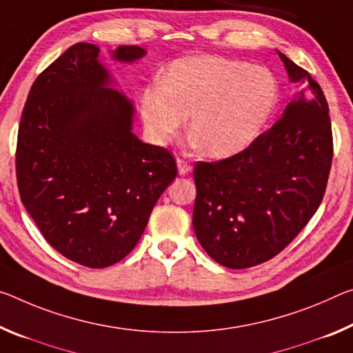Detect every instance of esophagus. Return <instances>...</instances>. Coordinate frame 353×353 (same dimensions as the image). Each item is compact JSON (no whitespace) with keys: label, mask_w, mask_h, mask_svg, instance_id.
I'll return each mask as SVG.
<instances>
[{"label":"esophagus","mask_w":353,"mask_h":353,"mask_svg":"<svg viewBox=\"0 0 353 353\" xmlns=\"http://www.w3.org/2000/svg\"><path fill=\"white\" fill-rule=\"evenodd\" d=\"M176 163H177V171H179V174H181V176H187L188 172H192V165H190L188 161L182 160V159H177Z\"/></svg>","instance_id":"esophagus-1"}]
</instances>
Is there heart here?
<instances>
[{
    "label": "heart",
    "instance_id": "obj_1",
    "mask_svg": "<svg viewBox=\"0 0 353 353\" xmlns=\"http://www.w3.org/2000/svg\"><path fill=\"white\" fill-rule=\"evenodd\" d=\"M279 102L276 77L264 65L215 54H193L166 67L161 81L139 96L149 138L166 144L190 117V132L203 152L236 155L261 135Z\"/></svg>",
    "mask_w": 353,
    "mask_h": 353
}]
</instances>
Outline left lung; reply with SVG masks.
I'll return each instance as SVG.
<instances>
[{"label": "left lung", "instance_id": "8db88e82", "mask_svg": "<svg viewBox=\"0 0 353 353\" xmlns=\"http://www.w3.org/2000/svg\"><path fill=\"white\" fill-rule=\"evenodd\" d=\"M278 52V50H276ZM290 83H306L281 119L229 159L194 165L193 229L205 253L229 268L262 264L292 242L325 193L332 124L321 86L278 52Z\"/></svg>", "mask_w": 353, "mask_h": 353}]
</instances>
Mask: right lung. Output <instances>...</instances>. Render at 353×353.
I'll return each instance as SVG.
<instances>
[{
  "instance_id": "1",
  "label": "right lung",
  "mask_w": 353,
  "mask_h": 353,
  "mask_svg": "<svg viewBox=\"0 0 353 353\" xmlns=\"http://www.w3.org/2000/svg\"><path fill=\"white\" fill-rule=\"evenodd\" d=\"M100 48L80 42L50 64L28 94L17 141L21 203L67 259L103 268L130 253L177 176L165 148L133 133L135 105L114 89ZM132 64L146 50L110 52Z\"/></svg>"
}]
</instances>
